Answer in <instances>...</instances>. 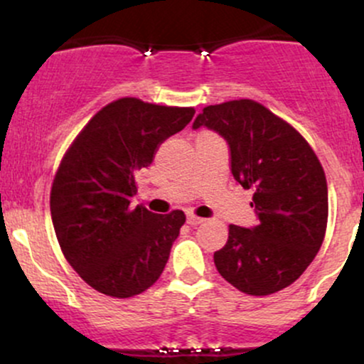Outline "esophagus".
<instances>
[{
	"instance_id": "34e87169",
	"label": "esophagus",
	"mask_w": 364,
	"mask_h": 364,
	"mask_svg": "<svg viewBox=\"0 0 364 364\" xmlns=\"http://www.w3.org/2000/svg\"><path fill=\"white\" fill-rule=\"evenodd\" d=\"M186 223L190 225H198V224L203 223V219H202V217H196L193 214H188L186 215Z\"/></svg>"
}]
</instances>
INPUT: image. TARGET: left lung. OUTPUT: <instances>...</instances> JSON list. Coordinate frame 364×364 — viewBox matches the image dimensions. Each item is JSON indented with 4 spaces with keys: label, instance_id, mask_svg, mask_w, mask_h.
I'll return each mask as SVG.
<instances>
[{
    "label": "left lung",
    "instance_id": "1",
    "mask_svg": "<svg viewBox=\"0 0 364 364\" xmlns=\"http://www.w3.org/2000/svg\"><path fill=\"white\" fill-rule=\"evenodd\" d=\"M219 133L229 145L231 173L253 190V228L229 225L214 253L219 274L241 292L267 296L291 286L323 243L327 179L318 157L289 123L262 104L240 99L203 107L193 128Z\"/></svg>",
    "mask_w": 364,
    "mask_h": 364
}]
</instances>
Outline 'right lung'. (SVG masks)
<instances>
[{
  "label": "right lung",
  "mask_w": 364,
  "mask_h": 364,
  "mask_svg": "<svg viewBox=\"0 0 364 364\" xmlns=\"http://www.w3.org/2000/svg\"><path fill=\"white\" fill-rule=\"evenodd\" d=\"M193 107L123 97L78 133L51 188L58 243L80 277L112 298H132L161 277L186 217L133 208L135 173L152 164L159 145L193 118Z\"/></svg>",
  "instance_id": "1"
}]
</instances>
